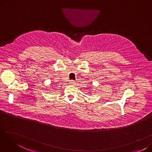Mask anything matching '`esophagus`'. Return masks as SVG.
I'll use <instances>...</instances> for the list:
<instances>
[{
    "label": "esophagus",
    "instance_id": "obj_1",
    "mask_svg": "<svg viewBox=\"0 0 152 152\" xmlns=\"http://www.w3.org/2000/svg\"><path fill=\"white\" fill-rule=\"evenodd\" d=\"M69 83H70L71 84H73V85H74V84H76V82H75L74 80H71V81H70V82H69Z\"/></svg>",
    "mask_w": 152,
    "mask_h": 152
}]
</instances>
